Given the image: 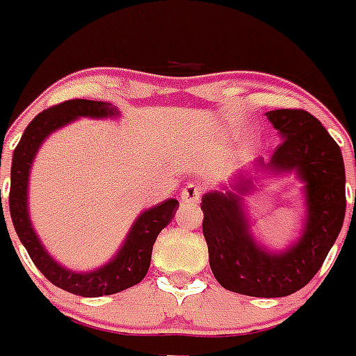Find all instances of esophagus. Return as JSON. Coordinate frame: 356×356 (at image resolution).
Instances as JSON below:
<instances>
[{
  "instance_id": "34e87169",
  "label": "esophagus",
  "mask_w": 356,
  "mask_h": 356,
  "mask_svg": "<svg viewBox=\"0 0 356 356\" xmlns=\"http://www.w3.org/2000/svg\"><path fill=\"white\" fill-rule=\"evenodd\" d=\"M201 192H203V190H201L200 184L188 183L183 188V192H181V200H183L184 203H200Z\"/></svg>"
}]
</instances>
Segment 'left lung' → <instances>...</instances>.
I'll list each match as a JSON object with an SVG mask.
<instances>
[{
    "label": "left lung",
    "instance_id": "left-lung-1",
    "mask_svg": "<svg viewBox=\"0 0 356 356\" xmlns=\"http://www.w3.org/2000/svg\"><path fill=\"white\" fill-rule=\"evenodd\" d=\"M266 116L281 145L268 162L257 159L231 183L201 197L203 234L211 270L223 288L253 298H284L318 273L337 242L346 216V168L338 144L312 114L279 108ZM259 172L296 175L304 183V229L284 250H268L250 231L245 197L259 186Z\"/></svg>",
    "mask_w": 356,
    "mask_h": 356
}]
</instances>
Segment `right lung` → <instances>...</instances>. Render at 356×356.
<instances>
[{
    "mask_svg": "<svg viewBox=\"0 0 356 356\" xmlns=\"http://www.w3.org/2000/svg\"><path fill=\"white\" fill-rule=\"evenodd\" d=\"M118 108L111 103L70 99V102L55 105V107L38 114L27 125L13 155L8 209H10V218H13V225L16 229L19 242L24 243L31 260L44 273L47 281H51L55 286L63 288L66 292L83 296V298L111 296V293L122 292L125 288L138 284L149 270L151 251H153L156 236L168 223L172 222L179 209L177 200H166L138 214L116 254L96 270H70L47 253V249L40 242L29 216V173L36 153L49 134L66 127L74 120H105L118 118ZM1 222H5L3 211ZM5 227H7V223H5Z\"/></svg>",
    "mask_w": 356,
    "mask_h": 356,
    "instance_id": "add662e5",
    "label": "right lung"
}]
</instances>
